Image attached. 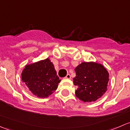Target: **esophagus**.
<instances>
[{
	"label": "esophagus",
	"instance_id": "34e87169",
	"mask_svg": "<svg viewBox=\"0 0 130 130\" xmlns=\"http://www.w3.org/2000/svg\"><path fill=\"white\" fill-rule=\"evenodd\" d=\"M65 78H68V79H70L71 78V76H70V74H67L66 75V77H65Z\"/></svg>",
	"mask_w": 130,
	"mask_h": 130
}]
</instances>
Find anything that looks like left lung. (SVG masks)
I'll return each instance as SVG.
<instances>
[{
    "instance_id": "8db88e82",
    "label": "left lung",
    "mask_w": 130,
    "mask_h": 130,
    "mask_svg": "<svg viewBox=\"0 0 130 130\" xmlns=\"http://www.w3.org/2000/svg\"><path fill=\"white\" fill-rule=\"evenodd\" d=\"M73 83L78 86L75 95L84 102L95 101L107 90L109 73L101 64L83 62L75 69Z\"/></svg>"
}]
</instances>
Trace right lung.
I'll use <instances>...</instances> for the list:
<instances>
[{
  "label": "right lung",
  "instance_id": "obj_1",
  "mask_svg": "<svg viewBox=\"0 0 130 130\" xmlns=\"http://www.w3.org/2000/svg\"><path fill=\"white\" fill-rule=\"evenodd\" d=\"M21 75L23 82L32 94L41 98H47L55 91L61 81L48 58L27 65Z\"/></svg>",
  "mask_w": 130,
  "mask_h": 130
}]
</instances>
